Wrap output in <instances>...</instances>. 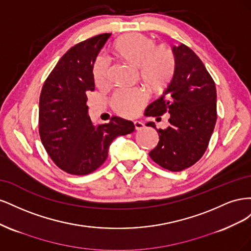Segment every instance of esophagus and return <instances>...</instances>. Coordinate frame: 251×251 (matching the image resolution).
<instances>
[{
  "instance_id": "34e87169",
  "label": "esophagus",
  "mask_w": 251,
  "mask_h": 251,
  "mask_svg": "<svg viewBox=\"0 0 251 251\" xmlns=\"http://www.w3.org/2000/svg\"><path fill=\"white\" fill-rule=\"evenodd\" d=\"M134 126H135L136 130H142V128L144 127L143 123H142V121H139V120H135L134 121Z\"/></svg>"
}]
</instances>
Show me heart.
Segmentation results:
<instances>
[{"label":"heart","instance_id":"1","mask_svg":"<svg viewBox=\"0 0 251 251\" xmlns=\"http://www.w3.org/2000/svg\"><path fill=\"white\" fill-rule=\"evenodd\" d=\"M116 54L135 66H138L141 78L151 87L161 86L174 71L173 51L165 45L154 46L149 36L140 33H128L114 44ZM110 60L100 55L94 63L93 76L96 85L104 86L109 79ZM148 100L146 91L139 88L120 89L112 97V105L116 113L124 116H135Z\"/></svg>","mask_w":251,"mask_h":251}]
</instances>
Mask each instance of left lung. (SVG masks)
Segmentation results:
<instances>
[{
	"instance_id": "left-lung-1",
	"label": "left lung",
	"mask_w": 251,
	"mask_h": 251,
	"mask_svg": "<svg viewBox=\"0 0 251 251\" xmlns=\"http://www.w3.org/2000/svg\"><path fill=\"white\" fill-rule=\"evenodd\" d=\"M175 70L162 95L148 105L146 116L170 113V126L157 130L159 142L150 157L172 172L195 164L207 149L217 121L215 81L198 55L184 44L173 46ZM148 126L156 128L154 123Z\"/></svg>"
}]
</instances>
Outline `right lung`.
<instances>
[{
	"instance_id": "obj_1",
	"label": "right lung",
	"mask_w": 251,
	"mask_h": 251,
	"mask_svg": "<svg viewBox=\"0 0 251 251\" xmlns=\"http://www.w3.org/2000/svg\"><path fill=\"white\" fill-rule=\"evenodd\" d=\"M111 33L91 37L68 50L45 80L40 96L39 131L48 155L60 170L88 175L105 161L112 141L134 132L130 120L113 116L94 126L87 93L94 91V63Z\"/></svg>"
}]
</instances>
